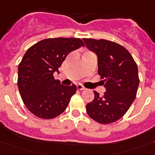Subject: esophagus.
I'll return each instance as SVG.
<instances>
[{
	"label": "esophagus",
	"instance_id": "1",
	"mask_svg": "<svg viewBox=\"0 0 155 155\" xmlns=\"http://www.w3.org/2000/svg\"><path fill=\"white\" fill-rule=\"evenodd\" d=\"M77 88L78 89V90H81V91H83V90H85V87H83L82 85L81 84H78V85H77Z\"/></svg>",
	"mask_w": 155,
	"mask_h": 155
}]
</instances>
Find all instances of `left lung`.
Returning a JSON list of instances; mask_svg holds the SVG:
<instances>
[{
	"mask_svg": "<svg viewBox=\"0 0 155 155\" xmlns=\"http://www.w3.org/2000/svg\"><path fill=\"white\" fill-rule=\"evenodd\" d=\"M83 41L97 55L98 74L106 88L102 97L94 91L93 101L87 104V112L98 123L115 122L135 101L140 82L136 63L126 48L115 42L93 39Z\"/></svg>",
	"mask_w": 155,
	"mask_h": 155,
	"instance_id": "1",
	"label": "left lung"
}]
</instances>
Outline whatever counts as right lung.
I'll use <instances>...</instances> for the list:
<instances>
[{
    "instance_id": "obj_1",
    "label": "right lung",
    "mask_w": 155,
    "mask_h": 155,
    "mask_svg": "<svg viewBox=\"0 0 155 155\" xmlns=\"http://www.w3.org/2000/svg\"><path fill=\"white\" fill-rule=\"evenodd\" d=\"M84 44L78 38L45 39L31 46L18 67V88L28 110L42 119H53L66 110L75 85H61L54 72L70 52Z\"/></svg>"
}]
</instances>
